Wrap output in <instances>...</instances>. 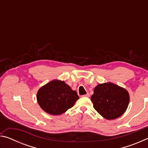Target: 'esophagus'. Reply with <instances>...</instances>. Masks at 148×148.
<instances>
[{
	"label": "esophagus",
	"mask_w": 148,
	"mask_h": 148,
	"mask_svg": "<svg viewBox=\"0 0 148 148\" xmlns=\"http://www.w3.org/2000/svg\"><path fill=\"white\" fill-rule=\"evenodd\" d=\"M89 93H87L86 95H82V97H89Z\"/></svg>",
	"instance_id": "esophagus-1"
}]
</instances>
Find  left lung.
I'll use <instances>...</instances> for the list:
<instances>
[{
    "mask_svg": "<svg viewBox=\"0 0 148 148\" xmlns=\"http://www.w3.org/2000/svg\"><path fill=\"white\" fill-rule=\"evenodd\" d=\"M94 108L106 119H114L124 114L129 103L126 89L112 83L99 84L91 97Z\"/></svg>",
    "mask_w": 148,
    "mask_h": 148,
    "instance_id": "left-lung-1",
    "label": "left lung"
}]
</instances>
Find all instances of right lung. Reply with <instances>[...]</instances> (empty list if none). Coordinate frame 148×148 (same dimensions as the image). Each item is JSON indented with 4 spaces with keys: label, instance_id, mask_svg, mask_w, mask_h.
<instances>
[{
    "label": "right lung",
    "instance_id": "obj_1",
    "mask_svg": "<svg viewBox=\"0 0 148 148\" xmlns=\"http://www.w3.org/2000/svg\"><path fill=\"white\" fill-rule=\"evenodd\" d=\"M36 99L44 111L57 116L73 106L79 97L64 82L55 79L40 88Z\"/></svg>",
    "mask_w": 148,
    "mask_h": 148
}]
</instances>
